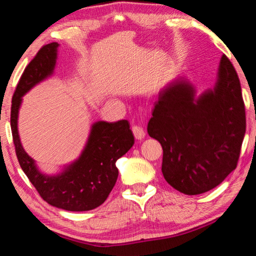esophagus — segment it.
<instances>
[{
	"label": "esophagus",
	"instance_id": "1",
	"mask_svg": "<svg viewBox=\"0 0 256 256\" xmlns=\"http://www.w3.org/2000/svg\"><path fill=\"white\" fill-rule=\"evenodd\" d=\"M132 131H133L134 136H136V138H138V140H142V138L146 136L144 130L141 126H138V125H134L132 128Z\"/></svg>",
	"mask_w": 256,
	"mask_h": 256
}]
</instances>
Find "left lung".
Returning a JSON list of instances; mask_svg holds the SVG:
<instances>
[{
  "mask_svg": "<svg viewBox=\"0 0 256 256\" xmlns=\"http://www.w3.org/2000/svg\"><path fill=\"white\" fill-rule=\"evenodd\" d=\"M196 92L184 76L168 82L146 128L162 146L164 180L188 196L214 188L235 170L246 130L240 82L226 56L214 88Z\"/></svg>",
  "mask_w": 256,
  "mask_h": 256,
  "instance_id": "8db88e82",
  "label": "left lung"
}]
</instances>
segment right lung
I'll return each instance as SVG.
<instances>
[{
  "label": "right lung",
  "mask_w": 256,
  "mask_h": 256,
  "mask_svg": "<svg viewBox=\"0 0 256 256\" xmlns=\"http://www.w3.org/2000/svg\"><path fill=\"white\" fill-rule=\"evenodd\" d=\"M60 44L42 46L20 78L12 98L11 131L19 164L40 196L58 209L89 211L102 204L118 180L116 162L132 148L134 136L126 120H98L92 125L79 157L64 164L58 174H45L26 152L18 131L22 97L34 86L53 76Z\"/></svg>",
  "instance_id": "right-lung-1"
}]
</instances>
